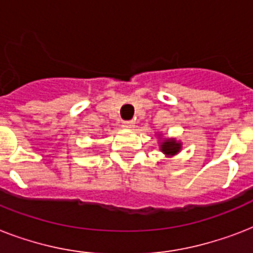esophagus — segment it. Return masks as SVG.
I'll use <instances>...</instances> for the list:
<instances>
[{
  "mask_svg": "<svg viewBox=\"0 0 253 253\" xmlns=\"http://www.w3.org/2000/svg\"><path fill=\"white\" fill-rule=\"evenodd\" d=\"M134 126H135L134 121H123L122 122V127H125V128H132Z\"/></svg>",
  "mask_w": 253,
  "mask_h": 253,
  "instance_id": "esophagus-1",
  "label": "esophagus"
}]
</instances>
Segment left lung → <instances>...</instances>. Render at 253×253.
Listing matches in <instances>:
<instances>
[{
	"instance_id": "left-lung-1",
	"label": "left lung",
	"mask_w": 253,
	"mask_h": 253,
	"mask_svg": "<svg viewBox=\"0 0 253 253\" xmlns=\"http://www.w3.org/2000/svg\"><path fill=\"white\" fill-rule=\"evenodd\" d=\"M181 148L180 143H176V140H166L162 144V151L167 155L177 154Z\"/></svg>"
}]
</instances>
